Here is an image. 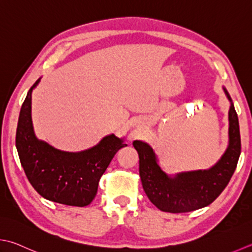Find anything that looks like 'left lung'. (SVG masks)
Segmentation results:
<instances>
[{
  "mask_svg": "<svg viewBox=\"0 0 252 252\" xmlns=\"http://www.w3.org/2000/svg\"><path fill=\"white\" fill-rule=\"evenodd\" d=\"M224 91L231 101L228 93ZM228 116V149L218 164L209 170L184 172L170 178L157 165L154 152L149 144L133 142L139 153L143 189L157 209L169 213L195 211L211 204L223 192L237 167L241 151L239 122L233 103Z\"/></svg>",
  "mask_w": 252,
  "mask_h": 252,
  "instance_id": "left-lung-1",
  "label": "left lung"
}]
</instances>
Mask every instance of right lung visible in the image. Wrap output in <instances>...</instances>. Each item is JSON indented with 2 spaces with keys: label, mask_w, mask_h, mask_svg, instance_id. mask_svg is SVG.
Returning <instances> with one entry per match:
<instances>
[{
  "label": "right lung",
  "mask_w": 252,
  "mask_h": 252,
  "mask_svg": "<svg viewBox=\"0 0 252 252\" xmlns=\"http://www.w3.org/2000/svg\"><path fill=\"white\" fill-rule=\"evenodd\" d=\"M23 102L16 131V149L25 174L33 189L57 203L86 206L95 199L98 184L116 153L126 144L113 134L81 153L53 149L34 136L32 122V91Z\"/></svg>",
  "instance_id": "1"
}]
</instances>
